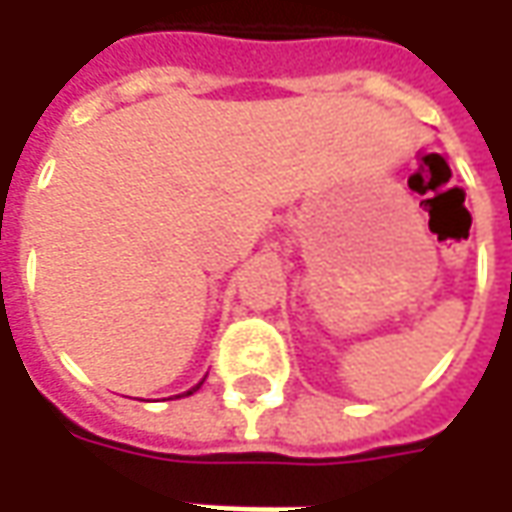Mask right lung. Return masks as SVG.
I'll return each mask as SVG.
<instances>
[{
	"instance_id": "1",
	"label": "right lung",
	"mask_w": 512,
	"mask_h": 512,
	"mask_svg": "<svg viewBox=\"0 0 512 512\" xmlns=\"http://www.w3.org/2000/svg\"><path fill=\"white\" fill-rule=\"evenodd\" d=\"M196 387H199V384H196ZM196 387H193V390H196ZM193 390H187V393H185V396H190V393H193Z\"/></svg>"
}]
</instances>
